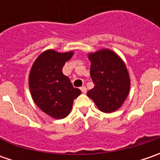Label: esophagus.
<instances>
[{
    "label": "esophagus",
    "instance_id": "1",
    "mask_svg": "<svg viewBox=\"0 0 160 160\" xmlns=\"http://www.w3.org/2000/svg\"><path fill=\"white\" fill-rule=\"evenodd\" d=\"M80 89H81V91H82V92H83V93H86V92H87V89H86V87H85V86H82V87H81Z\"/></svg>",
    "mask_w": 160,
    "mask_h": 160
}]
</instances>
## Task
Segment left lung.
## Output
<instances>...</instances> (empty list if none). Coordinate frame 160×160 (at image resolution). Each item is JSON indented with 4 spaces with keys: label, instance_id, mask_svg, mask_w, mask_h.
Returning <instances> with one entry per match:
<instances>
[{
    "label": "left lung",
    "instance_id": "obj_1",
    "mask_svg": "<svg viewBox=\"0 0 160 160\" xmlns=\"http://www.w3.org/2000/svg\"><path fill=\"white\" fill-rule=\"evenodd\" d=\"M88 58L94 87L87 92V96L101 111L114 112L123 105L130 90L126 64L117 53L108 49L89 53Z\"/></svg>",
    "mask_w": 160,
    "mask_h": 160
}]
</instances>
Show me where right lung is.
<instances>
[{"mask_svg": "<svg viewBox=\"0 0 160 160\" xmlns=\"http://www.w3.org/2000/svg\"><path fill=\"white\" fill-rule=\"evenodd\" d=\"M74 52L47 50L35 59L29 74V88L34 103L53 118L61 119L70 113L74 100L81 91L73 87L62 73L65 63Z\"/></svg>", "mask_w": 160, "mask_h": 160, "instance_id": "1", "label": "right lung"}]
</instances>
